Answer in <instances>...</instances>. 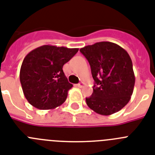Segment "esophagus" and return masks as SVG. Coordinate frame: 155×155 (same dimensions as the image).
<instances>
[{"label": "esophagus", "mask_w": 155, "mask_h": 155, "mask_svg": "<svg viewBox=\"0 0 155 155\" xmlns=\"http://www.w3.org/2000/svg\"><path fill=\"white\" fill-rule=\"evenodd\" d=\"M77 86L79 87V88H82V87H83V86H84V83H83V82H81V83H78Z\"/></svg>", "instance_id": "obj_1"}]
</instances>
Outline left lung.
Segmentation results:
<instances>
[{
  "label": "left lung",
  "mask_w": 155,
  "mask_h": 155,
  "mask_svg": "<svg viewBox=\"0 0 155 155\" xmlns=\"http://www.w3.org/2000/svg\"><path fill=\"white\" fill-rule=\"evenodd\" d=\"M88 60L94 79L93 94L86 98L97 114L110 115L128 104L134 92L135 76L126 50L111 42H98L79 50Z\"/></svg>",
  "instance_id": "obj_1"
}]
</instances>
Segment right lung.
<instances>
[{
	"label": "right lung",
	"mask_w": 155,
	"mask_h": 155,
	"mask_svg": "<svg viewBox=\"0 0 155 155\" xmlns=\"http://www.w3.org/2000/svg\"><path fill=\"white\" fill-rule=\"evenodd\" d=\"M78 48L43 45L24 58L20 82L26 100L40 110L62 104L72 87L63 72V65L78 52Z\"/></svg>",
	"instance_id": "1"
}]
</instances>
